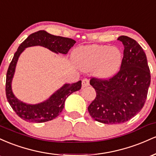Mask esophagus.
Listing matches in <instances>:
<instances>
[{
    "instance_id": "obj_1",
    "label": "esophagus",
    "mask_w": 156,
    "mask_h": 156,
    "mask_svg": "<svg viewBox=\"0 0 156 156\" xmlns=\"http://www.w3.org/2000/svg\"><path fill=\"white\" fill-rule=\"evenodd\" d=\"M89 85V81L87 78H84V79L82 80V87H87Z\"/></svg>"
}]
</instances>
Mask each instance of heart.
Listing matches in <instances>:
<instances>
[{
    "label": "heart",
    "mask_w": 156,
    "mask_h": 156,
    "mask_svg": "<svg viewBox=\"0 0 156 156\" xmlns=\"http://www.w3.org/2000/svg\"><path fill=\"white\" fill-rule=\"evenodd\" d=\"M73 55L80 69L90 70L95 68L97 76L105 79L112 78L118 72L122 61L121 50L115 46H82L76 48Z\"/></svg>",
    "instance_id": "heart-1"
}]
</instances>
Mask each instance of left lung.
<instances>
[{
	"instance_id": "8db88e82",
	"label": "left lung",
	"mask_w": 156,
	"mask_h": 156,
	"mask_svg": "<svg viewBox=\"0 0 156 156\" xmlns=\"http://www.w3.org/2000/svg\"><path fill=\"white\" fill-rule=\"evenodd\" d=\"M124 45L120 69L108 79L92 78L96 98L88 111L94 120L121 124L130 120L145 103L150 84V71L145 53L136 40L120 36Z\"/></svg>"
}]
</instances>
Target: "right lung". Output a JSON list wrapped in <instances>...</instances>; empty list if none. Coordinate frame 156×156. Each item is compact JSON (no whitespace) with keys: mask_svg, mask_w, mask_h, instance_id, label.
Here are the masks:
<instances>
[{"mask_svg":"<svg viewBox=\"0 0 156 156\" xmlns=\"http://www.w3.org/2000/svg\"><path fill=\"white\" fill-rule=\"evenodd\" d=\"M74 39L54 36L45 31H39L31 34L19 46L9 66L6 73V95L7 101L17 115L28 122H44L58 117L64 108V102L69 94L81 88V80L73 83H66L50 97L47 101L32 105L19 101L12 90V80L15 74L16 64L20 55L25 48L40 45L55 53L67 54L76 43Z\"/></svg>","mask_w":156,"mask_h":156,"instance_id":"1","label":"right lung"}]
</instances>
